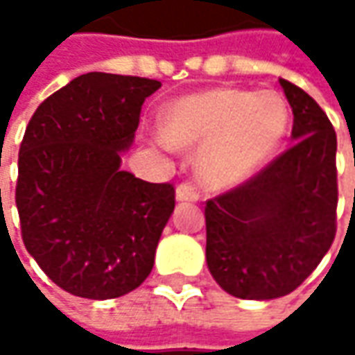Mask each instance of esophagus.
<instances>
[{"mask_svg": "<svg viewBox=\"0 0 355 355\" xmlns=\"http://www.w3.org/2000/svg\"><path fill=\"white\" fill-rule=\"evenodd\" d=\"M175 198H178V201H198L199 199L198 187H196L193 184H187V182H184V184L178 185V189H175Z\"/></svg>", "mask_w": 355, "mask_h": 355, "instance_id": "esophagus-1", "label": "esophagus"}]
</instances>
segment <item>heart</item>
I'll use <instances>...</instances> for the list:
<instances>
[{
  "instance_id": "obj_1",
  "label": "heart",
  "mask_w": 355,
  "mask_h": 355,
  "mask_svg": "<svg viewBox=\"0 0 355 355\" xmlns=\"http://www.w3.org/2000/svg\"><path fill=\"white\" fill-rule=\"evenodd\" d=\"M288 128V106L272 90L219 87L166 108L162 136L173 148L199 146L198 171L209 185L247 180L277 152Z\"/></svg>"
}]
</instances>
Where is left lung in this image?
Here are the masks:
<instances>
[{
    "label": "left lung",
    "instance_id": "left-lung-1",
    "mask_svg": "<svg viewBox=\"0 0 355 355\" xmlns=\"http://www.w3.org/2000/svg\"><path fill=\"white\" fill-rule=\"evenodd\" d=\"M294 114V144L247 182L205 203L207 266L245 300L298 288L336 237V132L318 103L280 78Z\"/></svg>",
    "mask_w": 355,
    "mask_h": 355
}]
</instances>
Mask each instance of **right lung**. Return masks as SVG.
Here are the masks:
<instances>
[{
  "instance_id": "add662e5",
  "label": "right lung",
  "mask_w": 355,
  "mask_h": 355,
  "mask_svg": "<svg viewBox=\"0 0 355 355\" xmlns=\"http://www.w3.org/2000/svg\"><path fill=\"white\" fill-rule=\"evenodd\" d=\"M159 87L154 78L87 73L39 104L25 128L15 185L21 237L67 293L118 298L152 272L175 189L120 170V152Z\"/></svg>"
}]
</instances>
